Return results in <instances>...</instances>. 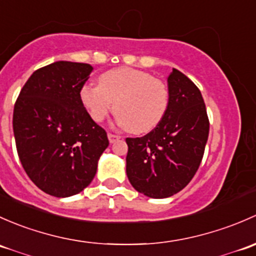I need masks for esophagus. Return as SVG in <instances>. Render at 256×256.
<instances>
[{
    "label": "esophagus",
    "instance_id": "1",
    "mask_svg": "<svg viewBox=\"0 0 256 256\" xmlns=\"http://www.w3.org/2000/svg\"><path fill=\"white\" fill-rule=\"evenodd\" d=\"M120 136H117V134H112V133H108V140H110V143L112 144V143H116V142L118 140V139H120Z\"/></svg>",
    "mask_w": 256,
    "mask_h": 256
}]
</instances>
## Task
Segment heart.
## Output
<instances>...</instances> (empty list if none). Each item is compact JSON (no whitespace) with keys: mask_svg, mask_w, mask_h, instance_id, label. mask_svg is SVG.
<instances>
[{"mask_svg":"<svg viewBox=\"0 0 256 256\" xmlns=\"http://www.w3.org/2000/svg\"><path fill=\"white\" fill-rule=\"evenodd\" d=\"M100 85L80 91L82 106L94 122H102L114 107L117 122L134 134L152 130L164 118L168 90L159 78L133 68H117L100 75Z\"/></svg>","mask_w":256,"mask_h":256,"instance_id":"obj_1","label":"heart"}]
</instances>
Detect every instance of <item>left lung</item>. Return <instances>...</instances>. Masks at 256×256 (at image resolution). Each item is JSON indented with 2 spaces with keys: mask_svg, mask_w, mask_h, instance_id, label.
Here are the masks:
<instances>
[{
  "mask_svg": "<svg viewBox=\"0 0 256 256\" xmlns=\"http://www.w3.org/2000/svg\"><path fill=\"white\" fill-rule=\"evenodd\" d=\"M168 106L162 122L146 136L127 138V176L152 198H166L192 180L208 139L206 104L198 88L178 70L168 76Z\"/></svg>",
  "mask_w": 256,
  "mask_h": 256,
  "instance_id": "obj_1",
  "label": "left lung"
}]
</instances>
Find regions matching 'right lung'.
I'll list each match as a JSON object with an SVG mask.
<instances>
[{
	"mask_svg": "<svg viewBox=\"0 0 256 256\" xmlns=\"http://www.w3.org/2000/svg\"><path fill=\"white\" fill-rule=\"evenodd\" d=\"M92 70L84 62H52L32 74L16 101L18 156L36 186L52 196L70 197L86 188L110 144L80 100Z\"/></svg>",
	"mask_w": 256,
	"mask_h": 256,
	"instance_id": "obj_1",
	"label": "right lung"
}]
</instances>
